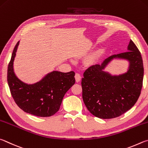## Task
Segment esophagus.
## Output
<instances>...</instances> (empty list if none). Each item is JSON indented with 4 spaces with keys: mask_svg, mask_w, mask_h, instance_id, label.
Returning a JSON list of instances; mask_svg holds the SVG:
<instances>
[{
    "mask_svg": "<svg viewBox=\"0 0 148 148\" xmlns=\"http://www.w3.org/2000/svg\"><path fill=\"white\" fill-rule=\"evenodd\" d=\"M75 78L76 82H80V81H81V75L79 74V73H76L75 75Z\"/></svg>",
    "mask_w": 148,
    "mask_h": 148,
    "instance_id": "34e87169",
    "label": "esophagus"
}]
</instances>
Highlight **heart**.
Listing matches in <instances>:
<instances>
[{
	"label": "heart",
	"instance_id": "b5f03b06",
	"mask_svg": "<svg viewBox=\"0 0 148 148\" xmlns=\"http://www.w3.org/2000/svg\"><path fill=\"white\" fill-rule=\"evenodd\" d=\"M99 57V52H96L94 54H92V55L89 56V58H88V63L89 64H95V62H97L98 59Z\"/></svg>",
	"mask_w": 148,
	"mask_h": 148
}]
</instances>
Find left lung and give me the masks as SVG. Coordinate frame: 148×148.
I'll use <instances>...</instances> for the list:
<instances>
[{
    "label": "left lung",
    "mask_w": 148,
    "mask_h": 148,
    "mask_svg": "<svg viewBox=\"0 0 148 148\" xmlns=\"http://www.w3.org/2000/svg\"><path fill=\"white\" fill-rule=\"evenodd\" d=\"M127 50L109 56L101 64L93 65L84 73L82 99L88 110L97 118L118 117L131 109L140 95L144 78L141 54L131 40ZM114 59L127 61L128 71L119 75L105 72L106 67Z\"/></svg>",
    "instance_id": "1"
}]
</instances>
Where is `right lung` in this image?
Returning <instances> with one entry per match:
<instances>
[{
  "mask_svg": "<svg viewBox=\"0 0 148 148\" xmlns=\"http://www.w3.org/2000/svg\"><path fill=\"white\" fill-rule=\"evenodd\" d=\"M19 41L15 46L8 67V83L13 98L24 112L39 117H49L58 112L66 93L75 82V72L53 71L34 84L16 76L14 61Z\"/></svg>",
  "mask_w": 148,
  "mask_h": 148,
  "instance_id": "add662e5",
  "label": "right lung"
}]
</instances>
